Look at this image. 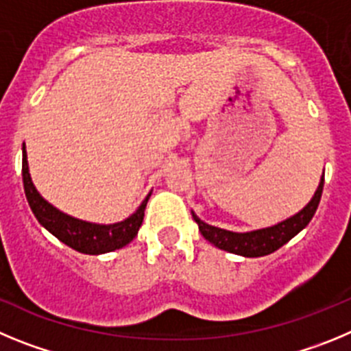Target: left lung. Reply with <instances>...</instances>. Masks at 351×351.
Here are the masks:
<instances>
[{"instance_id": "8db88e82", "label": "left lung", "mask_w": 351, "mask_h": 351, "mask_svg": "<svg viewBox=\"0 0 351 351\" xmlns=\"http://www.w3.org/2000/svg\"><path fill=\"white\" fill-rule=\"evenodd\" d=\"M322 191H324V176H322V182L315 192L313 199L298 215L283 220L278 226L252 230V232H230V230L208 226L194 213H192V219L197 222L199 230L204 236V239H208L211 245H215L220 250L243 255V257H262V255H269L276 252L278 248H282L285 243H289L293 236L308 226L309 220L313 219L318 203H320Z\"/></svg>"}]
</instances>
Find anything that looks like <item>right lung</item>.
I'll use <instances>...</instances> for the list:
<instances>
[{"label": "right lung", "instance_id": "add662e5", "mask_svg": "<svg viewBox=\"0 0 351 351\" xmlns=\"http://www.w3.org/2000/svg\"><path fill=\"white\" fill-rule=\"evenodd\" d=\"M22 182H24L27 203H29L38 222L42 223L49 232H52L59 241L68 245L69 248L89 255L119 250L128 243H131L134 236L138 234L141 222H143L145 208H147L148 197H150V194H148L141 206L136 210V213H132L124 222L99 226V223L82 222V220L73 219L69 215H64L38 194L33 182H31L26 148H22Z\"/></svg>", "mask_w": 351, "mask_h": 351}]
</instances>
